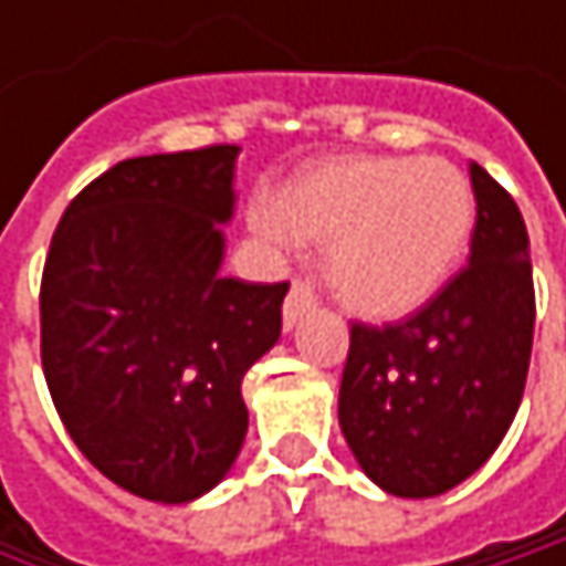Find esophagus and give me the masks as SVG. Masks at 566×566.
Returning a JSON list of instances; mask_svg holds the SVG:
<instances>
[{"label":"esophagus","instance_id":"obj_1","mask_svg":"<svg viewBox=\"0 0 566 566\" xmlns=\"http://www.w3.org/2000/svg\"><path fill=\"white\" fill-rule=\"evenodd\" d=\"M314 291H311V284L307 282H294L291 284V291H287V297H284V331H291L307 311H314Z\"/></svg>","mask_w":566,"mask_h":566}]
</instances>
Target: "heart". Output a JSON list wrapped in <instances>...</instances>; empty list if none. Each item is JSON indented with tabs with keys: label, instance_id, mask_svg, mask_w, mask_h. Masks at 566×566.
Instances as JSON below:
<instances>
[{
	"label": "heart",
	"instance_id": "obj_1",
	"mask_svg": "<svg viewBox=\"0 0 566 566\" xmlns=\"http://www.w3.org/2000/svg\"><path fill=\"white\" fill-rule=\"evenodd\" d=\"M275 242L327 245L334 297L370 321L426 307L462 265L475 226L469 176L439 157L357 154L314 164L255 202Z\"/></svg>",
	"mask_w": 566,
	"mask_h": 566
}]
</instances>
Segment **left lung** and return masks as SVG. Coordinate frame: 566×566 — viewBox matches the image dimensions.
Returning <instances> with one entry per match:
<instances>
[{
  "instance_id": "left-lung-1",
  "label": "left lung",
  "mask_w": 566,
  "mask_h": 566,
  "mask_svg": "<svg viewBox=\"0 0 566 566\" xmlns=\"http://www.w3.org/2000/svg\"><path fill=\"white\" fill-rule=\"evenodd\" d=\"M475 232L462 269L419 314L350 327L340 432L364 475L396 499H436L475 475L521 406L534 282L527 229L509 192L469 167Z\"/></svg>"
}]
</instances>
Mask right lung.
I'll use <instances>...</instances> for the list:
<instances>
[{
	"instance_id": "obj_1",
	"label": "right lung",
	"mask_w": 566,
	"mask_h": 566,
	"mask_svg": "<svg viewBox=\"0 0 566 566\" xmlns=\"http://www.w3.org/2000/svg\"><path fill=\"white\" fill-rule=\"evenodd\" d=\"M239 147L124 160L64 209L42 275V367L84 459L186 505L232 469L242 377L282 337L287 284L222 279Z\"/></svg>"
}]
</instances>
